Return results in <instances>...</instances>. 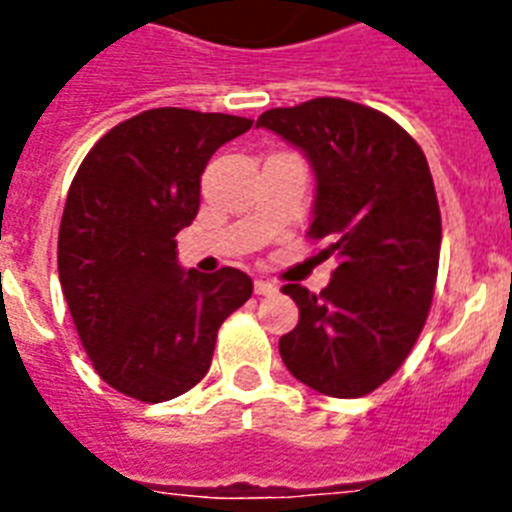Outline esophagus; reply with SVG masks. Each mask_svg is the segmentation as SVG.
Here are the masks:
<instances>
[{
	"instance_id": "34e87169",
	"label": "esophagus",
	"mask_w": 512,
	"mask_h": 512,
	"mask_svg": "<svg viewBox=\"0 0 512 512\" xmlns=\"http://www.w3.org/2000/svg\"><path fill=\"white\" fill-rule=\"evenodd\" d=\"M273 292H276V284H273V281H265V279L255 281V295H273Z\"/></svg>"
}]
</instances>
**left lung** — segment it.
<instances>
[{"mask_svg":"<svg viewBox=\"0 0 512 512\" xmlns=\"http://www.w3.org/2000/svg\"><path fill=\"white\" fill-rule=\"evenodd\" d=\"M257 127L300 148L316 175L308 236L327 239L335 273L319 295L281 287L300 321L279 340L292 377L324 396L380 388L420 337L441 252L428 159L390 116L342 98L271 108Z\"/></svg>","mask_w":512,"mask_h":512,"instance_id":"left-lung-1","label":"left lung"}]
</instances>
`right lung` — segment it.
Wrapping results in <instances>:
<instances>
[{
    "label": "right lung",
    "mask_w": 512,
    "mask_h": 512,
    "mask_svg": "<svg viewBox=\"0 0 512 512\" xmlns=\"http://www.w3.org/2000/svg\"><path fill=\"white\" fill-rule=\"evenodd\" d=\"M249 119L151 108L92 146L58 233L63 297L95 372L159 404L209 372L217 329L252 297L236 268L183 271L175 236L199 212L201 172Z\"/></svg>",
    "instance_id": "obj_1"
}]
</instances>
